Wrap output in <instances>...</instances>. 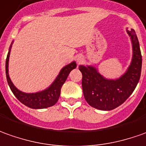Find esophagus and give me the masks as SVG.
Here are the masks:
<instances>
[{
    "instance_id": "obj_1",
    "label": "esophagus",
    "mask_w": 146,
    "mask_h": 146,
    "mask_svg": "<svg viewBox=\"0 0 146 146\" xmlns=\"http://www.w3.org/2000/svg\"><path fill=\"white\" fill-rule=\"evenodd\" d=\"M82 60H83V59H82V57H81V56H78L77 57V63H78V64L81 63V62H82Z\"/></svg>"
}]
</instances>
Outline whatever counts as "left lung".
I'll return each mask as SVG.
<instances>
[{"instance_id": "1", "label": "left lung", "mask_w": 146, "mask_h": 146, "mask_svg": "<svg viewBox=\"0 0 146 146\" xmlns=\"http://www.w3.org/2000/svg\"><path fill=\"white\" fill-rule=\"evenodd\" d=\"M133 49L130 65L117 79H108L93 65H79L82 73V90L88 104L100 110H112L123 104L135 90L141 77L142 58L135 31L126 30Z\"/></svg>"}]
</instances>
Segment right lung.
I'll return each instance as SVG.
<instances>
[{
  "mask_svg": "<svg viewBox=\"0 0 146 146\" xmlns=\"http://www.w3.org/2000/svg\"><path fill=\"white\" fill-rule=\"evenodd\" d=\"M13 43V41L11 43L9 52L7 55L6 62H5V73H6L7 81L13 94H14L15 97L22 104L31 109H36V110L45 109V108L54 106L60 98V89L66 81L69 73L77 67L76 62L73 61L69 65L64 66L60 69V73L55 78L53 82L45 90L36 92V93H25L19 90L13 85L9 75V56H10L11 48H12Z\"/></svg>",
  "mask_w": 146,
  "mask_h": 146,
  "instance_id": "right-lung-1",
  "label": "right lung"
}]
</instances>
